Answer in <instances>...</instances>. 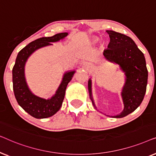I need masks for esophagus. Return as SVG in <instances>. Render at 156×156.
<instances>
[{
    "mask_svg": "<svg viewBox=\"0 0 156 156\" xmlns=\"http://www.w3.org/2000/svg\"><path fill=\"white\" fill-rule=\"evenodd\" d=\"M84 68L85 69L89 70V69H91V65H89V64H88V63H86V64H84Z\"/></svg>",
    "mask_w": 156,
    "mask_h": 156,
    "instance_id": "obj_1",
    "label": "esophagus"
}]
</instances>
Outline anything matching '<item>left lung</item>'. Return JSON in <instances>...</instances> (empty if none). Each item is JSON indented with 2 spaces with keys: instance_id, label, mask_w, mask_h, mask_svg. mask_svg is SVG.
<instances>
[{
  "instance_id": "1",
  "label": "left lung",
  "mask_w": 156,
  "mask_h": 156,
  "mask_svg": "<svg viewBox=\"0 0 156 156\" xmlns=\"http://www.w3.org/2000/svg\"><path fill=\"white\" fill-rule=\"evenodd\" d=\"M106 33L109 35L110 42L108 48L104 50V56L108 61L118 65L125 75V83L121 94L123 110L111 117L123 118L134 112L144 98L148 82L146 59L144 53L129 36L113 30H106ZM88 89L93 106L97 108L92 97L91 78L88 81Z\"/></svg>"
}]
</instances>
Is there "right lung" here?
<instances>
[{
  "instance_id": "right-lung-1",
  "label": "right lung",
  "mask_w": 156,
  "mask_h": 156,
  "mask_svg": "<svg viewBox=\"0 0 156 156\" xmlns=\"http://www.w3.org/2000/svg\"><path fill=\"white\" fill-rule=\"evenodd\" d=\"M67 35L68 33H61L52 37L39 38L25 46L17 55L16 63L12 68V85L15 97L19 105L36 119L48 118L60 109L68 83L72 80L76 71L70 70L66 72L55 94L49 99H44L35 95L30 89L25 76V64L30 56L38 49L52 45V42L63 40Z\"/></svg>"
}]
</instances>
